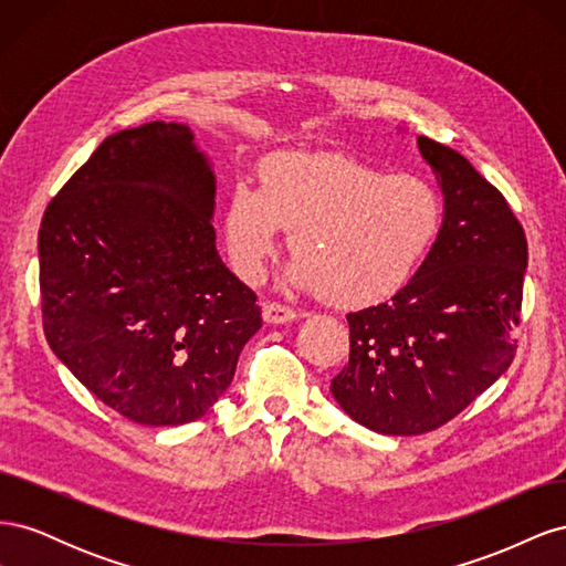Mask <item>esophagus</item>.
<instances>
[{
  "label": "esophagus",
  "mask_w": 566,
  "mask_h": 566,
  "mask_svg": "<svg viewBox=\"0 0 566 566\" xmlns=\"http://www.w3.org/2000/svg\"><path fill=\"white\" fill-rule=\"evenodd\" d=\"M262 316H264L266 323H287V321H293L297 314L281 302H264L262 304Z\"/></svg>",
  "instance_id": "1"
}]
</instances>
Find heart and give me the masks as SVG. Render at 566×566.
<instances>
[{
  "instance_id": "1",
  "label": "heart",
  "mask_w": 566,
  "mask_h": 566,
  "mask_svg": "<svg viewBox=\"0 0 566 566\" xmlns=\"http://www.w3.org/2000/svg\"><path fill=\"white\" fill-rule=\"evenodd\" d=\"M443 221L437 186L339 153H276L260 186L241 181L227 202L224 233L238 276L254 283L276 252L279 229L297 260L302 287L345 310L380 304L403 290L432 250Z\"/></svg>"
}]
</instances>
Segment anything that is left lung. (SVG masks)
Here are the masks:
<instances>
[{
  "label": "left lung",
  "instance_id": "8db88e82",
  "mask_svg": "<svg viewBox=\"0 0 566 566\" xmlns=\"http://www.w3.org/2000/svg\"><path fill=\"white\" fill-rule=\"evenodd\" d=\"M447 212L418 273L389 302L347 314L349 364L331 391L368 430H439L517 352L526 235L505 196L458 150L418 136Z\"/></svg>",
  "mask_w": 566,
  "mask_h": 566
}]
</instances>
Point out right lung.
<instances>
[{
    "label": "right lung",
    "instance_id": "1",
    "mask_svg": "<svg viewBox=\"0 0 566 566\" xmlns=\"http://www.w3.org/2000/svg\"><path fill=\"white\" fill-rule=\"evenodd\" d=\"M212 208L191 129L156 119L108 136L44 210L49 347L132 422L202 418L262 328L256 295L219 260Z\"/></svg>",
    "mask_w": 566,
    "mask_h": 566
}]
</instances>
